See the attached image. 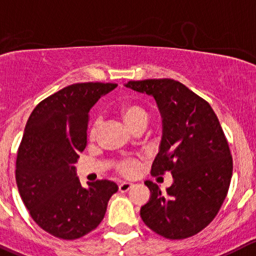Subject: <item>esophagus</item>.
Instances as JSON below:
<instances>
[{
	"mask_svg": "<svg viewBox=\"0 0 256 256\" xmlns=\"http://www.w3.org/2000/svg\"><path fill=\"white\" fill-rule=\"evenodd\" d=\"M132 187H133V184H130V182H122V184H119V191L126 192V191H130Z\"/></svg>",
	"mask_w": 256,
	"mask_h": 256,
	"instance_id": "esophagus-1",
	"label": "esophagus"
}]
</instances>
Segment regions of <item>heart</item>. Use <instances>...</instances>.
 Here are the masks:
<instances>
[{"mask_svg": "<svg viewBox=\"0 0 256 256\" xmlns=\"http://www.w3.org/2000/svg\"><path fill=\"white\" fill-rule=\"evenodd\" d=\"M122 116H123L124 120L130 128H133L134 126H137L140 122H147L148 120V113L144 108H142L140 106L137 104H126L122 108ZM99 126H100V119H96L92 124L89 130V136L90 137H94V136L98 133ZM138 170V163L136 160L132 158H126L123 160L118 164V171L119 174H122L123 176H133V174L137 172Z\"/></svg>", "mask_w": 256, "mask_h": 256, "instance_id": "heart-1", "label": "heart"}]
</instances>
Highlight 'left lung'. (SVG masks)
Here are the masks:
<instances>
[{
    "instance_id": "8db88e82",
    "label": "left lung",
    "mask_w": 256,
    "mask_h": 256,
    "mask_svg": "<svg viewBox=\"0 0 256 256\" xmlns=\"http://www.w3.org/2000/svg\"><path fill=\"white\" fill-rule=\"evenodd\" d=\"M126 88L152 96L162 116V140L150 174L171 172L162 192L146 181L150 198L140 208L143 222L158 235L181 240L215 218L228 194L232 157L210 104L174 79L128 82Z\"/></svg>"
}]
</instances>
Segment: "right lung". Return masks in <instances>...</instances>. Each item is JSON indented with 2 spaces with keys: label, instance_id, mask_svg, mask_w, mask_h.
Masks as SVG:
<instances>
[{
  "label": "right lung",
  "instance_id": "obj_1",
  "mask_svg": "<svg viewBox=\"0 0 256 256\" xmlns=\"http://www.w3.org/2000/svg\"><path fill=\"white\" fill-rule=\"evenodd\" d=\"M113 82H78L36 106L17 150L16 182L31 218L59 239L75 240L98 228L118 186L108 180L82 187L75 163L86 147L92 106Z\"/></svg>",
  "mask_w": 256,
  "mask_h": 256
}]
</instances>
